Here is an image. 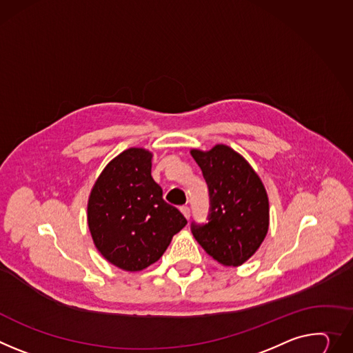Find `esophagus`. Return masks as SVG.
Listing matches in <instances>:
<instances>
[{
	"label": "esophagus",
	"instance_id": "obj_1",
	"mask_svg": "<svg viewBox=\"0 0 353 353\" xmlns=\"http://www.w3.org/2000/svg\"><path fill=\"white\" fill-rule=\"evenodd\" d=\"M180 211L183 212V215L188 219L190 218V214H191V211H190V208L187 207V205H183V207H180Z\"/></svg>",
	"mask_w": 353,
	"mask_h": 353
}]
</instances>
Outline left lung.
Listing matches in <instances>:
<instances>
[{
  "label": "left lung",
  "mask_w": 353,
  "mask_h": 353,
  "mask_svg": "<svg viewBox=\"0 0 353 353\" xmlns=\"http://www.w3.org/2000/svg\"><path fill=\"white\" fill-rule=\"evenodd\" d=\"M210 194L208 222H191L203 249L223 266H239L259 249L269 230L266 190L246 160L234 149L216 145L191 150Z\"/></svg>",
  "instance_id": "1"
}]
</instances>
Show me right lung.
Returning a JSON list of instances; mask_svg holds the SVG:
<instances>
[{"label": "right lung", "mask_w": 353, "mask_h": 353, "mask_svg": "<svg viewBox=\"0 0 353 353\" xmlns=\"http://www.w3.org/2000/svg\"><path fill=\"white\" fill-rule=\"evenodd\" d=\"M150 170V152L126 149L105 166L88 200L87 219L95 246L126 272L143 270L159 261L187 223L163 200V190Z\"/></svg>", "instance_id": "add662e5"}]
</instances>
